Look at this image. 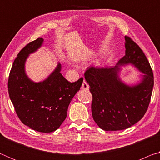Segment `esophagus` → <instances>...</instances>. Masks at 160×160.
Listing matches in <instances>:
<instances>
[{"mask_svg":"<svg viewBox=\"0 0 160 160\" xmlns=\"http://www.w3.org/2000/svg\"><path fill=\"white\" fill-rule=\"evenodd\" d=\"M82 89H83V90H89V85L85 80H84L82 84Z\"/></svg>","mask_w":160,"mask_h":160,"instance_id":"obj_1","label":"esophagus"}]
</instances>
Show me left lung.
I'll list each match as a JSON object with an SVG mask.
<instances>
[{"label": "left lung", "instance_id": "left-lung-1", "mask_svg": "<svg viewBox=\"0 0 160 160\" xmlns=\"http://www.w3.org/2000/svg\"><path fill=\"white\" fill-rule=\"evenodd\" d=\"M126 55L114 67L88 68L85 78L92 95L93 119L104 131L126 129L139 121L148 110L154 86L150 63L133 40L125 36ZM131 63L144 73L138 85L128 86L118 76L121 64Z\"/></svg>", "mask_w": 160, "mask_h": 160}]
</instances>
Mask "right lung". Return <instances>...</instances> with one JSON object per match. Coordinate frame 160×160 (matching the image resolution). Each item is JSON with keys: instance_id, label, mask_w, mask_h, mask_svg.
<instances>
[{"instance_id": "right-lung-1", "label": "right lung", "mask_w": 160, "mask_h": 160, "mask_svg": "<svg viewBox=\"0 0 160 160\" xmlns=\"http://www.w3.org/2000/svg\"><path fill=\"white\" fill-rule=\"evenodd\" d=\"M38 38L27 44L15 58L10 70L8 88L10 100L20 120L36 131L57 130L67 116L68 108L82 84L81 78L70 82L61 73L60 63L47 79L34 82L27 76L25 63L29 54L41 47Z\"/></svg>"}]
</instances>
